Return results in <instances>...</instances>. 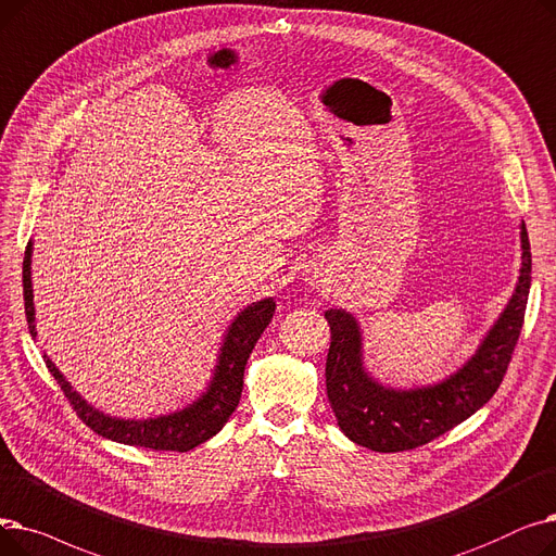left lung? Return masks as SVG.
Instances as JSON below:
<instances>
[{
    "mask_svg": "<svg viewBox=\"0 0 556 556\" xmlns=\"http://www.w3.org/2000/svg\"><path fill=\"white\" fill-rule=\"evenodd\" d=\"M522 269L507 309L486 334L480 351L445 382L393 391L374 382L362 368L359 328L351 314L328 309L332 341L326 362L328 401L339 428L376 453L414 451L445 434L491 401L505 378L518 343L532 282V251L522 224Z\"/></svg>",
    "mask_w": 556,
    "mask_h": 556,
    "instance_id": "1",
    "label": "left lung"
}]
</instances>
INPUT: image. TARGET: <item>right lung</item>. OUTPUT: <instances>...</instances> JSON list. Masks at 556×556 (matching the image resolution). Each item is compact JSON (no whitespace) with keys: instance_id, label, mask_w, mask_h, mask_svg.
I'll return each instance as SVG.
<instances>
[{"instance_id":"1","label":"right lung","mask_w":556,"mask_h":556,"mask_svg":"<svg viewBox=\"0 0 556 556\" xmlns=\"http://www.w3.org/2000/svg\"><path fill=\"white\" fill-rule=\"evenodd\" d=\"M22 287H24L26 321H29V332L36 337L34 289H31V242L26 244V251H24ZM274 312H276L274 299H264L260 303H253L237 316L232 326L228 328L213 384H210L203 399H199L194 405L185 407L182 412H176L172 416L149 418V420H119V418L105 416L92 409L81 395L70 387V382H65L59 368L51 364L47 355H45V364L49 368V374L59 382L61 391L65 393V399L76 412V416L97 434L113 439L117 443L149 447V451L188 453L199 443L215 437L224 428V422L230 418V414L235 412L237 403H240L249 355L253 353L264 328L271 324Z\"/></svg>"}]
</instances>
